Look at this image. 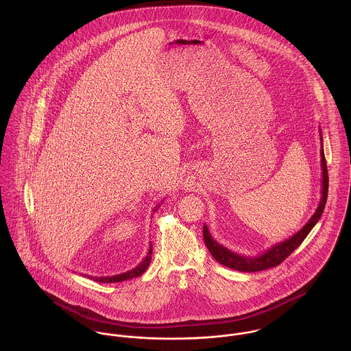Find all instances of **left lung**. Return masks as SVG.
I'll return each mask as SVG.
<instances>
[{"mask_svg":"<svg viewBox=\"0 0 351 351\" xmlns=\"http://www.w3.org/2000/svg\"><path fill=\"white\" fill-rule=\"evenodd\" d=\"M320 135H322V132H320ZM320 139H322V136H320ZM320 156H322V199H320V202H319L315 213L312 215V217L308 220V223L301 228L299 232H296L289 239L271 246L269 250H266L259 255L245 256V255H239L234 251L228 250L223 245L217 243L210 237L208 227L204 224V227H202L204 242H205V246L208 247L209 252L212 254V256L223 266H227V267L238 270V271H247V273L261 271V270H266V269L278 266L284 259H287L293 251L300 246L302 241L306 238V235L311 232V230L319 221V219L322 217V213L324 210V206H326L327 195H328V171H327V163H326V158H324L323 142H322Z\"/></svg>","mask_w":351,"mask_h":351,"instance_id":"obj_1","label":"left lung"}]
</instances>
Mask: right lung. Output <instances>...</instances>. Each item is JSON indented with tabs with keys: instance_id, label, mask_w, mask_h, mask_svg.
Here are the masks:
<instances>
[{
	"instance_id": "1",
	"label": "right lung",
	"mask_w": 351,
	"mask_h": 351,
	"mask_svg": "<svg viewBox=\"0 0 351 351\" xmlns=\"http://www.w3.org/2000/svg\"><path fill=\"white\" fill-rule=\"evenodd\" d=\"M156 210V209H155ZM151 254H152V246L150 245V249L149 252L146 255V258L134 269L125 271V273H121V274H116V276H108V277H93V276H89L88 278H92L97 282H104V284H110V282H120V281H125V280H130V278H135V277H139L142 276L146 269L149 267L151 262Z\"/></svg>"
}]
</instances>
